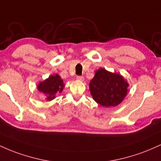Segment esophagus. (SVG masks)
<instances>
[{
	"label": "esophagus",
	"instance_id": "obj_1",
	"mask_svg": "<svg viewBox=\"0 0 161 161\" xmlns=\"http://www.w3.org/2000/svg\"><path fill=\"white\" fill-rule=\"evenodd\" d=\"M76 79L78 81H81V82H82V81L84 80V77L82 76V75H78V76L76 77Z\"/></svg>",
	"mask_w": 161,
	"mask_h": 161
}]
</instances>
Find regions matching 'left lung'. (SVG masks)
I'll return each instance as SVG.
<instances>
[{"mask_svg": "<svg viewBox=\"0 0 161 161\" xmlns=\"http://www.w3.org/2000/svg\"><path fill=\"white\" fill-rule=\"evenodd\" d=\"M129 84L119 73H113L104 68L95 72L89 83L92 97L97 104L110 108L119 104L127 95Z\"/></svg>", "mask_w": 161, "mask_h": 161, "instance_id": "obj_1", "label": "left lung"}]
</instances>
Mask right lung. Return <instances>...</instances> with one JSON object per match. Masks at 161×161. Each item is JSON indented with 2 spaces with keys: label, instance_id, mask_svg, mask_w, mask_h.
Returning a JSON list of instances; mask_svg holds the SVG:
<instances>
[{
  "label": "right lung",
  "instance_id": "1",
  "mask_svg": "<svg viewBox=\"0 0 161 161\" xmlns=\"http://www.w3.org/2000/svg\"><path fill=\"white\" fill-rule=\"evenodd\" d=\"M64 81L58 74L50 75L47 79L40 82L38 85V90L46 96L47 101L55 98V96L58 92H61L64 89Z\"/></svg>",
  "mask_w": 161,
  "mask_h": 161
}]
</instances>
